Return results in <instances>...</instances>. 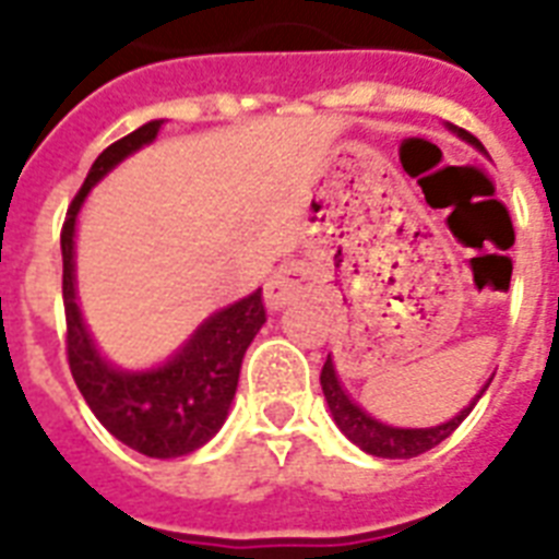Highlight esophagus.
I'll return each mask as SVG.
<instances>
[{"mask_svg":"<svg viewBox=\"0 0 559 559\" xmlns=\"http://www.w3.org/2000/svg\"><path fill=\"white\" fill-rule=\"evenodd\" d=\"M310 287H313V278L305 270V263L287 261L281 263L278 270L270 275V281L263 284V301H266L270 310H281V307L305 298L310 293Z\"/></svg>","mask_w":559,"mask_h":559,"instance_id":"obj_1","label":"esophagus"}]
</instances>
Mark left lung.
Listing matches in <instances>:
<instances>
[{
	"label": "left lung",
	"mask_w": 559,
	"mask_h": 559,
	"mask_svg": "<svg viewBox=\"0 0 559 559\" xmlns=\"http://www.w3.org/2000/svg\"><path fill=\"white\" fill-rule=\"evenodd\" d=\"M450 130L467 144H473L476 151L485 153V147H481V142H478L476 135H469L467 130H461V127L455 124H450ZM490 380H493V377H490ZM490 380H487L485 389L478 391L476 397L469 400L467 406L461 408L455 417H450V420H443V424L438 426H426V429H403V426H389L382 424V420H377V417H371L345 394L340 377H336V368H333L331 354H328V362H324L322 368V391L336 426H340L342 435H345L350 443H357L359 450L368 452V455H377V459H415L420 452H429L432 447H438V443H441L443 438H450V435L459 429L461 420L473 412V406H476L478 397L485 394Z\"/></svg>",
	"instance_id": "left-lung-1"
}]
</instances>
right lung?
Segmentation results:
<instances>
[{
    "label": "right lung",
    "instance_id": "right-lung-1",
    "mask_svg": "<svg viewBox=\"0 0 559 559\" xmlns=\"http://www.w3.org/2000/svg\"><path fill=\"white\" fill-rule=\"evenodd\" d=\"M165 121H147L100 153L83 179L66 214L60 252H63V307L69 368L86 406L118 441L147 459H179L200 450L226 424L235 400L240 362L266 322L261 289L235 305L211 313L165 362L147 368H121L109 362L92 340L78 307L74 281V228L83 200L118 168L127 156L142 151L159 135Z\"/></svg>",
    "mask_w": 559,
    "mask_h": 559
}]
</instances>
